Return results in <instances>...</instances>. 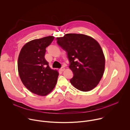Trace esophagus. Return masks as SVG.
I'll use <instances>...</instances> for the list:
<instances>
[{
    "instance_id": "1",
    "label": "esophagus",
    "mask_w": 130,
    "mask_h": 130,
    "mask_svg": "<svg viewBox=\"0 0 130 130\" xmlns=\"http://www.w3.org/2000/svg\"><path fill=\"white\" fill-rule=\"evenodd\" d=\"M64 70H65V68H64L63 67H62L60 69V70L61 71H63Z\"/></svg>"
}]
</instances>
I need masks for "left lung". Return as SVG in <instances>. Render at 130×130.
Wrapping results in <instances>:
<instances>
[{
	"label": "left lung",
	"instance_id": "1",
	"mask_svg": "<svg viewBox=\"0 0 130 130\" xmlns=\"http://www.w3.org/2000/svg\"><path fill=\"white\" fill-rule=\"evenodd\" d=\"M57 44L67 53L69 68L73 73L71 84L82 91L94 88L101 79L105 57L99 44L91 37L69 33L57 38Z\"/></svg>",
	"mask_w": 130,
	"mask_h": 130
}]
</instances>
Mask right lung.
Instances as JSON below:
<instances>
[{
    "instance_id": "right-lung-1",
    "label": "right lung",
    "mask_w": 130,
    "mask_h": 130,
    "mask_svg": "<svg viewBox=\"0 0 130 130\" xmlns=\"http://www.w3.org/2000/svg\"><path fill=\"white\" fill-rule=\"evenodd\" d=\"M54 40L49 36L29 42L22 48L18 59V70L26 87L32 93L46 96L57 84L59 72L51 69L45 59L46 48Z\"/></svg>"
}]
</instances>
